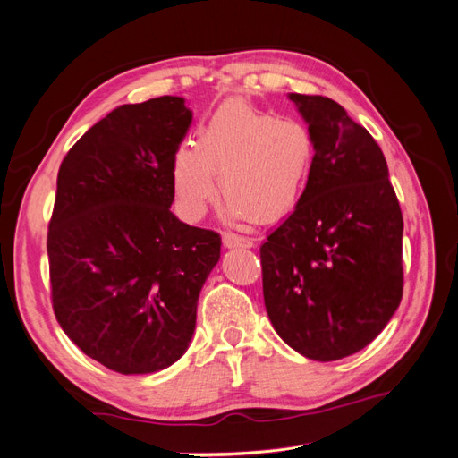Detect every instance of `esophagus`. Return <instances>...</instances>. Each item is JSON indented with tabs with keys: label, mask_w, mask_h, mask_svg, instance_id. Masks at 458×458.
I'll return each instance as SVG.
<instances>
[{
	"label": "esophagus",
	"mask_w": 458,
	"mask_h": 458,
	"mask_svg": "<svg viewBox=\"0 0 458 458\" xmlns=\"http://www.w3.org/2000/svg\"><path fill=\"white\" fill-rule=\"evenodd\" d=\"M224 246H227V248H252L254 241L248 239V237H242V234L225 231L224 233Z\"/></svg>",
	"instance_id": "obj_1"
}]
</instances>
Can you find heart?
I'll use <instances>...</instances> for the list:
<instances>
[{
    "instance_id": "obj_1",
    "label": "heart",
    "mask_w": 458,
    "mask_h": 458,
    "mask_svg": "<svg viewBox=\"0 0 458 458\" xmlns=\"http://www.w3.org/2000/svg\"><path fill=\"white\" fill-rule=\"evenodd\" d=\"M317 143L306 123L246 101H227L202 123L197 147H179L174 189L183 212L199 219L219 191L234 217L275 221L306 197Z\"/></svg>"
}]
</instances>
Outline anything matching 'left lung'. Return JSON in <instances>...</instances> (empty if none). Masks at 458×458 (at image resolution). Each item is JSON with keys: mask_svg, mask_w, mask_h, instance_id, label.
<instances>
[{"mask_svg": "<svg viewBox=\"0 0 458 458\" xmlns=\"http://www.w3.org/2000/svg\"><path fill=\"white\" fill-rule=\"evenodd\" d=\"M317 160L306 197L259 248L273 328L315 361L377 338L403 296V216L372 135L323 95L290 93Z\"/></svg>", "mask_w": 458, "mask_h": 458, "instance_id": "1", "label": "left lung"}]
</instances>
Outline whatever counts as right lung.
<instances>
[{
    "label": "right lung",
    "instance_id": "right-lung-1",
    "mask_svg": "<svg viewBox=\"0 0 458 458\" xmlns=\"http://www.w3.org/2000/svg\"><path fill=\"white\" fill-rule=\"evenodd\" d=\"M182 97L122 105L66 152L47 231L53 311L88 357L120 374L174 365L192 338L216 231L179 221L174 157Z\"/></svg>",
    "mask_w": 458,
    "mask_h": 458
}]
</instances>
